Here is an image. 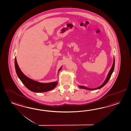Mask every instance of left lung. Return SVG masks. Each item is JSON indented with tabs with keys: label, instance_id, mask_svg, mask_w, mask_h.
I'll list each match as a JSON object with an SVG mask.
<instances>
[{
	"label": "left lung",
	"instance_id": "left-lung-1",
	"mask_svg": "<svg viewBox=\"0 0 131 131\" xmlns=\"http://www.w3.org/2000/svg\"><path fill=\"white\" fill-rule=\"evenodd\" d=\"M114 64H115V59H114V61H113V64L112 65V67H111V69L109 71V73L108 74L107 77H106V79H105V80L104 81V82L102 84H101L100 86H99V87H97L96 88H87L85 86H79V87H80V88H82V89H87V90H97V89H100L102 87H103L104 85H105L106 84H107L108 81L109 80V79L110 78V77H111V75L113 73V71L114 70Z\"/></svg>",
	"mask_w": 131,
	"mask_h": 131
}]
</instances>
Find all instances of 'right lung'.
<instances>
[{
    "label": "right lung",
    "mask_w": 131,
    "mask_h": 131,
    "mask_svg": "<svg viewBox=\"0 0 131 131\" xmlns=\"http://www.w3.org/2000/svg\"><path fill=\"white\" fill-rule=\"evenodd\" d=\"M15 66L17 75L20 80L26 87L33 92L42 93L47 92L53 89L57 85V81L48 83H41L27 77L20 70L17 63L16 58H15ZM61 68L62 67L59 69L58 71L60 70Z\"/></svg>",
    "instance_id": "1"
}]
</instances>
